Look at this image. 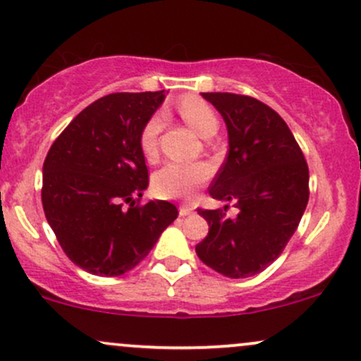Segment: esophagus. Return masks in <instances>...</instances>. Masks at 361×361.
<instances>
[{"instance_id": "obj_1", "label": "esophagus", "mask_w": 361, "mask_h": 361, "mask_svg": "<svg viewBox=\"0 0 361 361\" xmlns=\"http://www.w3.org/2000/svg\"><path fill=\"white\" fill-rule=\"evenodd\" d=\"M190 214H192V207H188V205H181L180 207L181 217H186V215H190Z\"/></svg>"}]
</instances>
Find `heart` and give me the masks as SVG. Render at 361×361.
<instances>
[{
    "instance_id": "heart-1",
    "label": "heart",
    "mask_w": 361,
    "mask_h": 361,
    "mask_svg": "<svg viewBox=\"0 0 361 361\" xmlns=\"http://www.w3.org/2000/svg\"><path fill=\"white\" fill-rule=\"evenodd\" d=\"M178 114L202 137L217 132L219 118L212 106L195 94H186L178 102ZM163 128V115L154 114L147 118L139 134V147L146 159L157 156V137ZM212 169L202 163H168L152 175V192L166 200L190 198L198 186L209 181Z\"/></svg>"
}]
</instances>
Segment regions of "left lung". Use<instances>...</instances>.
Instances as JSON below:
<instances>
[{
	"instance_id": "8db88e82",
	"label": "left lung",
	"mask_w": 361,
	"mask_h": 361,
	"mask_svg": "<svg viewBox=\"0 0 361 361\" xmlns=\"http://www.w3.org/2000/svg\"><path fill=\"white\" fill-rule=\"evenodd\" d=\"M222 115L229 152L210 185L212 198L235 202L202 210L209 234L198 258L229 279L258 275L281 255L309 202V168L285 120L259 100L234 93H202Z\"/></svg>"
}]
</instances>
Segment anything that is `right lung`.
Instances as JSON below:
<instances>
[{
  "instance_id": "1",
  "label": "right lung",
  "mask_w": 361,
  "mask_h": 361,
  "mask_svg": "<svg viewBox=\"0 0 361 361\" xmlns=\"http://www.w3.org/2000/svg\"><path fill=\"white\" fill-rule=\"evenodd\" d=\"M164 97L106 94L76 115L45 157V219L68 258L91 275L118 276L137 267L178 217L166 200L139 205L149 185L139 134Z\"/></svg>"
}]
</instances>
